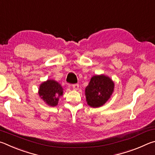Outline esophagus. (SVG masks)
<instances>
[{
  "mask_svg": "<svg viewBox=\"0 0 155 155\" xmlns=\"http://www.w3.org/2000/svg\"><path fill=\"white\" fill-rule=\"evenodd\" d=\"M72 87L73 90H78L79 88V84H75L72 85Z\"/></svg>",
  "mask_w": 155,
  "mask_h": 155,
  "instance_id": "obj_1",
  "label": "esophagus"
}]
</instances>
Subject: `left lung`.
<instances>
[{"instance_id": "1", "label": "left lung", "mask_w": 155, "mask_h": 155, "mask_svg": "<svg viewBox=\"0 0 155 155\" xmlns=\"http://www.w3.org/2000/svg\"><path fill=\"white\" fill-rule=\"evenodd\" d=\"M114 87L113 81L107 76H93L85 90L88 105L93 107H99L105 104L112 95Z\"/></svg>"}]
</instances>
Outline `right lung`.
I'll return each instance as SVG.
<instances>
[{"label": "right lung", "instance_id": "obj_1", "mask_svg": "<svg viewBox=\"0 0 155 155\" xmlns=\"http://www.w3.org/2000/svg\"><path fill=\"white\" fill-rule=\"evenodd\" d=\"M62 91L61 84L56 81L48 80L40 85L39 94L46 104L54 107L58 104V97L62 95Z\"/></svg>", "mask_w": 155, "mask_h": 155}]
</instances>
